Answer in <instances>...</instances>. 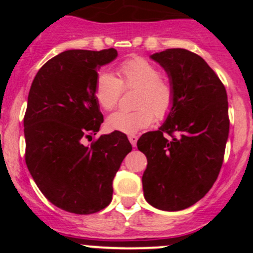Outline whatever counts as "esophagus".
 I'll return each mask as SVG.
<instances>
[{
	"instance_id": "34e87169",
	"label": "esophagus",
	"mask_w": 253,
	"mask_h": 253,
	"mask_svg": "<svg viewBox=\"0 0 253 253\" xmlns=\"http://www.w3.org/2000/svg\"><path fill=\"white\" fill-rule=\"evenodd\" d=\"M128 139H129V142H131V144L133 145V147H136L137 141H138V137H137L136 134H129Z\"/></svg>"
}]
</instances>
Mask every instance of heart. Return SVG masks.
I'll use <instances>...</instances> for the list:
<instances>
[{
  "mask_svg": "<svg viewBox=\"0 0 253 253\" xmlns=\"http://www.w3.org/2000/svg\"><path fill=\"white\" fill-rule=\"evenodd\" d=\"M117 76L101 72L96 77V101L105 110L117 105L122 88L137 89L136 106L133 111H115L106 120L108 128L121 133H137L147 128L157 119L163 120L174 108L175 90L172 84L162 78L160 70L150 61L134 57L125 61L117 67Z\"/></svg>",
  "mask_w": 253,
  "mask_h": 253,
  "instance_id": "b5f03b06",
  "label": "heart"
}]
</instances>
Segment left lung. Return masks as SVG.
I'll return each mask as SVG.
<instances>
[{
  "mask_svg": "<svg viewBox=\"0 0 253 253\" xmlns=\"http://www.w3.org/2000/svg\"><path fill=\"white\" fill-rule=\"evenodd\" d=\"M150 58L167 72L175 104L159 129L137 142L148 162L143 192L160 211H182L205 197L220 171L229 137L228 95L215 72L191 51L167 48Z\"/></svg>",
  "mask_w": 253,
  "mask_h": 253,
  "instance_id": "obj_1",
  "label": "left lung"
}]
</instances>
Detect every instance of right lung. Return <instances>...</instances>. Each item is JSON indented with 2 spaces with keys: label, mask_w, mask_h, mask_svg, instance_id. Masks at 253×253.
Segmentation results:
<instances>
[{
  "label": "right lung",
  "mask_w": 253,
  "mask_h": 253,
  "mask_svg": "<svg viewBox=\"0 0 253 253\" xmlns=\"http://www.w3.org/2000/svg\"><path fill=\"white\" fill-rule=\"evenodd\" d=\"M116 57L115 48L63 51L30 86L25 163L42 195L70 213H96L110 205L112 180L132 150L126 134L116 131L83 144L104 121L94 93L98 70Z\"/></svg>",
  "instance_id": "add662e5"
}]
</instances>
